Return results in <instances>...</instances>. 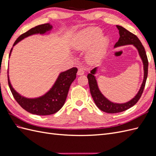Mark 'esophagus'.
Segmentation results:
<instances>
[{
  "instance_id": "obj_1",
  "label": "esophagus",
  "mask_w": 156,
  "mask_h": 156,
  "mask_svg": "<svg viewBox=\"0 0 156 156\" xmlns=\"http://www.w3.org/2000/svg\"><path fill=\"white\" fill-rule=\"evenodd\" d=\"M84 73V70H83V69H81V68H79V69H78L77 73V74L78 75H83Z\"/></svg>"
}]
</instances>
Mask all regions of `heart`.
<instances>
[{
	"label": "heart",
	"instance_id": "1",
	"mask_svg": "<svg viewBox=\"0 0 156 156\" xmlns=\"http://www.w3.org/2000/svg\"><path fill=\"white\" fill-rule=\"evenodd\" d=\"M109 40L103 36V31L98 27H93L81 33L72 44L75 50H85L86 58L90 63L100 61L107 51Z\"/></svg>",
	"mask_w": 156,
	"mask_h": 156
}]
</instances>
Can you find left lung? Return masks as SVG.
Segmentation results:
<instances>
[{
  "label": "left lung",
  "mask_w": 156,
  "mask_h": 156,
  "mask_svg": "<svg viewBox=\"0 0 156 156\" xmlns=\"http://www.w3.org/2000/svg\"><path fill=\"white\" fill-rule=\"evenodd\" d=\"M116 27L118 30H119L120 37L119 41L115 44L114 48L127 45H133L135 48L137 49L139 55L141 60H142L144 69V77L139 90L133 98H132L129 101L123 103H114L110 101L109 100H108V99L101 92L100 88L98 87L96 77L95 76V75L96 74L97 72L98 67L92 69L90 71V73H88L87 75L90 91L92 97L94 102H95L96 106L100 108L101 111L107 113L120 112L128 109V108L135 105L139 101L141 95H142L145 87L146 79H147L148 76V58L146 54L145 49L142 44H141L140 41L139 40L138 37H136V36L132 34L131 32L124 29V27L119 25H116Z\"/></svg>",
  "instance_id": "1"
}]
</instances>
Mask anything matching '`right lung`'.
<instances>
[{"mask_svg":"<svg viewBox=\"0 0 156 156\" xmlns=\"http://www.w3.org/2000/svg\"><path fill=\"white\" fill-rule=\"evenodd\" d=\"M52 29L53 26L50 23L37 25L19 37L13 44V48L19 42L29 36L34 34H49ZM13 48L10 51L9 58L10 57ZM77 72V68H76L60 72L52 87L44 95L37 98H26L18 93L10 83L9 72H8V84L13 98L23 108L33 115H50L58 112L63 107L71 84L76 78Z\"/></svg>","mask_w":156,"mask_h":156,"instance_id":"obj_1","label":"right lung"}]
</instances>
